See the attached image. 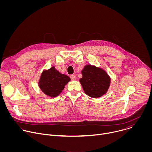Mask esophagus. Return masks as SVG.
Listing matches in <instances>:
<instances>
[{
  "label": "esophagus",
  "mask_w": 152,
  "mask_h": 152,
  "mask_svg": "<svg viewBox=\"0 0 152 152\" xmlns=\"http://www.w3.org/2000/svg\"><path fill=\"white\" fill-rule=\"evenodd\" d=\"M70 79H71L72 80H76V77L74 75H71L70 76Z\"/></svg>",
  "instance_id": "1"
}]
</instances>
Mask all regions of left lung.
Listing matches in <instances>:
<instances>
[{"mask_svg":"<svg viewBox=\"0 0 152 152\" xmlns=\"http://www.w3.org/2000/svg\"><path fill=\"white\" fill-rule=\"evenodd\" d=\"M79 81L86 95L97 98L104 94L109 88L110 78L103 70L91 65L86 66L82 71Z\"/></svg>","mask_w":152,"mask_h":152,"instance_id":"obj_1","label":"left lung"}]
</instances>
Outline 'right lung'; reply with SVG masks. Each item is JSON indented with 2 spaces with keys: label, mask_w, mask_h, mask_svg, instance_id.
Returning a JSON list of instances; mask_svg holds the SVG:
<instances>
[{
  "label": "right lung",
  "mask_w": 152,
  "mask_h": 152,
  "mask_svg": "<svg viewBox=\"0 0 152 152\" xmlns=\"http://www.w3.org/2000/svg\"><path fill=\"white\" fill-rule=\"evenodd\" d=\"M70 80V78L68 76L61 74L52 67L49 70L42 73L39 86L45 94L54 97L62 92L65 85Z\"/></svg>",
  "instance_id": "right-lung-1"
}]
</instances>
